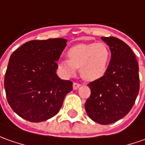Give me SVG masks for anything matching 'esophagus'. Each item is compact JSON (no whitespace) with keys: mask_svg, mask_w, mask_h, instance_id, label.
I'll use <instances>...</instances> for the list:
<instances>
[{"mask_svg":"<svg viewBox=\"0 0 145 145\" xmlns=\"http://www.w3.org/2000/svg\"><path fill=\"white\" fill-rule=\"evenodd\" d=\"M80 86V84L79 83H76V82H73V84H72V88L73 89H77V88H79Z\"/></svg>","mask_w":145,"mask_h":145,"instance_id":"34e87169","label":"esophagus"}]
</instances>
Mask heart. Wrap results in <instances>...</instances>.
Wrapping results in <instances>:
<instances>
[{"mask_svg": "<svg viewBox=\"0 0 145 145\" xmlns=\"http://www.w3.org/2000/svg\"><path fill=\"white\" fill-rule=\"evenodd\" d=\"M67 55L69 60L59 62V69L70 76L74 74L76 69H80L83 79L93 81L106 72L111 52L106 44L101 42L75 45L69 49Z\"/></svg>", "mask_w": 145, "mask_h": 145, "instance_id": "obj_1", "label": "heart"}]
</instances>
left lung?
<instances>
[{
	"mask_svg": "<svg viewBox=\"0 0 145 145\" xmlns=\"http://www.w3.org/2000/svg\"><path fill=\"white\" fill-rule=\"evenodd\" d=\"M109 46L111 61L106 72L88 84L91 95L84 104L88 116L101 125H109L126 116L140 90L139 66L134 52L120 39L101 37Z\"/></svg>",
	"mask_w": 145,
	"mask_h": 145,
	"instance_id": "8db88e82",
	"label": "left lung"
}]
</instances>
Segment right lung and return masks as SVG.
<instances>
[{"mask_svg": "<svg viewBox=\"0 0 145 145\" xmlns=\"http://www.w3.org/2000/svg\"><path fill=\"white\" fill-rule=\"evenodd\" d=\"M66 42L63 38L33 40L12 53L4 85L8 103L20 117L41 122L61 109L72 89L71 80L60 79L56 73Z\"/></svg>", "mask_w": 145, "mask_h": 145, "instance_id": "obj_1", "label": "right lung"}]
</instances>
